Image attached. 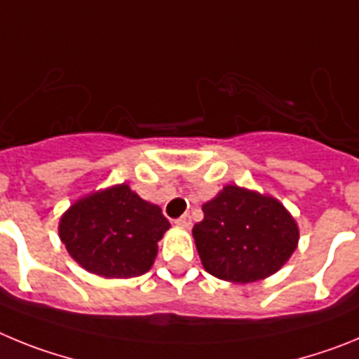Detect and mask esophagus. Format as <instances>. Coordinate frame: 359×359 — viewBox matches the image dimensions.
<instances>
[{"mask_svg": "<svg viewBox=\"0 0 359 359\" xmlns=\"http://www.w3.org/2000/svg\"><path fill=\"white\" fill-rule=\"evenodd\" d=\"M174 223H176L177 226H182V228H190V224H192V219H190L189 214H185V215H182L180 219H176Z\"/></svg>", "mask_w": 359, "mask_h": 359, "instance_id": "34e87169", "label": "esophagus"}]
</instances>
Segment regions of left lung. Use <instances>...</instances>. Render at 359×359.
<instances>
[{
  "label": "left lung",
  "mask_w": 359,
  "mask_h": 359,
  "mask_svg": "<svg viewBox=\"0 0 359 359\" xmlns=\"http://www.w3.org/2000/svg\"><path fill=\"white\" fill-rule=\"evenodd\" d=\"M203 221L192 236L208 273L248 284L277 273L298 246L293 215L273 196L226 185L203 205Z\"/></svg>",
  "instance_id": "8db88e82"
}]
</instances>
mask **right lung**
I'll return each instance as SVG.
<instances>
[{
    "mask_svg": "<svg viewBox=\"0 0 359 359\" xmlns=\"http://www.w3.org/2000/svg\"><path fill=\"white\" fill-rule=\"evenodd\" d=\"M169 228L158 205L120 183L73 203L61 215L59 237L86 271L104 278H131L151 269L158 241Z\"/></svg>",
    "mask_w": 359,
    "mask_h": 359,
    "instance_id": "add662e5",
    "label": "right lung"
}]
</instances>
